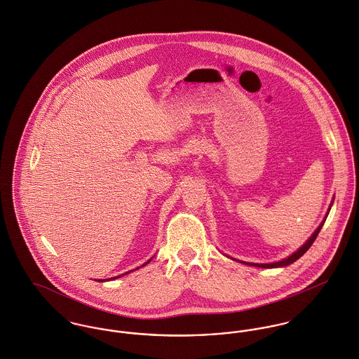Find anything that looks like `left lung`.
<instances>
[{
	"label": "left lung",
	"mask_w": 359,
	"mask_h": 359,
	"mask_svg": "<svg viewBox=\"0 0 359 359\" xmlns=\"http://www.w3.org/2000/svg\"><path fill=\"white\" fill-rule=\"evenodd\" d=\"M332 204H333V198H332V203H330V205H329V208H327V212H326L325 218H324V221L320 224V226L314 230V233L310 236V238L297 250V251H294V254H291L288 258H284V259H281V261L278 262H273V263H250V262H243V261H237V259H234V261L241 262V263H245V264H250V266H255V267H261V269H276V267H285V266H288V264H291V263H294V262L297 261L302 255H304L306 254V251L311 247V244L314 243V240L317 238V236H318V233H320V230L323 229V225L325 224L326 217H327V214H329V211H330V207H332ZM233 259V258H231Z\"/></svg>",
	"instance_id": "1"
}]
</instances>
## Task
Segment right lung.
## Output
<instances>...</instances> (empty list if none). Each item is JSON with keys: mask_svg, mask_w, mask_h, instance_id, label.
Here are the masks:
<instances>
[{"mask_svg": "<svg viewBox=\"0 0 359 359\" xmlns=\"http://www.w3.org/2000/svg\"><path fill=\"white\" fill-rule=\"evenodd\" d=\"M152 261V258L149 259L148 262H145L142 266H145V264H148L149 262ZM141 266V267H142ZM137 269H140V267H137ZM137 269H134V270H137ZM128 273H131V271H128ZM128 273H123V274H121V276H116V277H111V278H107V280H97V281H100V283H104V281H108V280H115V278H119V277H122V276H125V274H128Z\"/></svg>", "mask_w": 359, "mask_h": 359, "instance_id": "right-lung-1", "label": "right lung"}]
</instances>
